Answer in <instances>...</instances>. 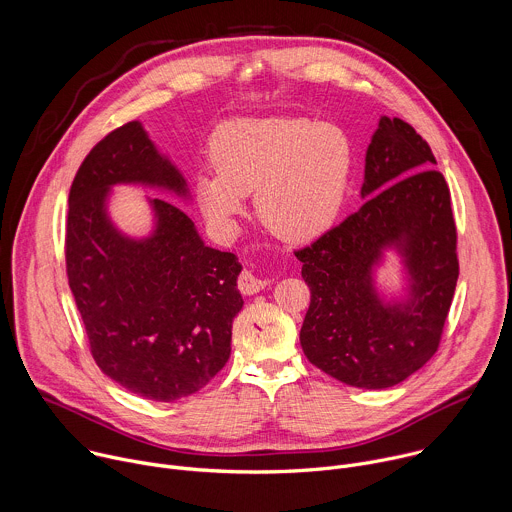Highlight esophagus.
<instances>
[{"instance_id": "34e87169", "label": "esophagus", "mask_w": 512, "mask_h": 512, "mask_svg": "<svg viewBox=\"0 0 512 512\" xmlns=\"http://www.w3.org/2000/svg\"><path fill=\"white\" fill-rule=\"evenodd\" d=\"M265 285H267V281L261 279L259 275H255V273L249 271V269L241 271V275H239V279H237V287H239V291H241L243 295H255V293H259Z\"/></svg>"}]
</instances>
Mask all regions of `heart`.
Instances as JSON below:
<instances>
[{"label": "heart", "mask_w": 512, "mask_h": 512, "mask_svg": "<svg viewBox=\"0 0 512 512\" xmlns=\"http://www.w3.org/2000/svg\"><path fill=\"white\" fill-rule=\"evenodd\" d=\"M215 173L195 179L203 215L221 231L235 227L245 197L255 193L261 223L281 239L321 235L344 203L352 154L331 124L303 118H243L211 138Z\"/></svg>", "instance_id": "1"}]
</instances>
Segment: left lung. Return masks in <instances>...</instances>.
Returning a JSON list of instances; mask_svg holds the SVG:
<instances>
[{
	"label": "left lung",
	"instance_id": "left-lung-1",
	"mask_svg": "<svg viewBox=\"0 0 512 512\" xmlns=\"http://www.w3.org/2000/svg\"><path fill=\"white\" fill-rule=\"evenodd\" d=\"M428 142L404 120L382 116L366 152L364 205L295 251L311 291L299 342L305 358L354 388L404 382L438 350L458 279L450 189ZM404 257V304H384L371 273L381 251Z\"/></svg>",
	"mask_w": 512,
	"mask_h": 512
}]
</instances>
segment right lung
I'll list each match as a JSON object with an SVG mask.
<instances>
[{
    "label": "right lung",
    "mask_w": 512,
    "mask_h": 512,
    "mask_svg": "<svg viewBox=\"0 0 512 512\" xmlns=\"http://www.w3.org/2000/svg\"><path fill=\"white\" fill-rule=\"evenodd\" d=\"M120 183L187 195L183 175L140 122L106 134L70 187L68 283L98 368L136 396L175 402L205 388L231 356L241 263L207 247L195 223L162 199H152L150 237L120 235L106 213L108 191Z\"/></svg>",
    "instance_id": "right-lung-1"
}]
</instances>
